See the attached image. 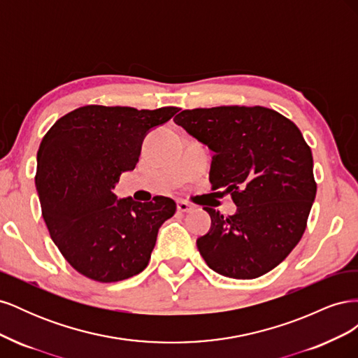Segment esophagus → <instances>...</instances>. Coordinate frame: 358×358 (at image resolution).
Here are the masks:
<instances>
[{
	"label": "esophagus",
	"mask_w": 358,
	"mask_h": 358,
	"mask_svg": "<svg viewBox=\"0 0 358 358\" xmlns=\"http://www.w3.org/2000/svg\"><path fill=\"white\" fill-rule=\"evenodd\" d=\"M178 210H179V212H183V213H188V212L192 210V206H191L189 203H187V201L179 200V201H178Z\"/></svg>",
	"instance_id": "esophagus-1"
}]
</instances>
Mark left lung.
<instances>
[{"label":"left lung","mask_w":358,"mask_h":358,"mask_svg":"<svg viewBox=\"0 0 358 358\" xmlns=\"http://www.w3.org/2000/svg\"><path fill=\"white\" fill-rule=\"evenodd\" d=\"M173 121L212 150L209 180L237 206L230 216L204 208L212 224L197 248L206 264L234 279L270 272L301 239L317 194L300 129L259 106L182 110Z\"/></svg>","instance_id":"8db88e82"}]
</instances>
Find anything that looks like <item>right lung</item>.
Returning <instances> with one entry per match:
<instances>
[{"label": "right lung", "mask_w": 358, "mask_h": 358, "mask_svg": "<svg viewBox=\"0 0 358 358\" xmlns=\"http://www.w3.org/2000/svg\"><path fill=\"white\" fill-rule=\"evenodd\" d=\"M178 107H79L52 125L37 152L36 188L53 243L83 276L117 282L148 266L159 227L176 212L171 199L138 203L113 194L133 171L149 131Z\"/></svg>", "instance_id": "obj_1"}]
</instances>
